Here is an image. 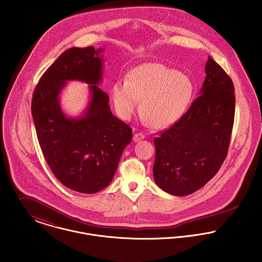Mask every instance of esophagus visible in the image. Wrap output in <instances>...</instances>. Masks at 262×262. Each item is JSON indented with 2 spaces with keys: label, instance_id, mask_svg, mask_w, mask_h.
<instances>
[{
  "label": "esophagus",
  "instance_id": "34e87169",
  "mask_svg": "<svg viewBox=\"0 0 262 262\" xmlns=\"http://www.w3.org/2000/svg\"><path fill=\"white\" fill-rule=\"evenodd\" d=\"M144 138H145V135L143 133H135L134 136H133V140L135 142H138V141H140V140H142Z\"/></svg>",
  "mask_w": 262,
  "mask_h": 262
}]
</instances>
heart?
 <instances>
[{
    "label": "heart",
    "instance_id": "1",
    "mask_svg": "<svg viewBox=\"0 0 262 262\" xmlns=\"http://www.w3.org/2000/svg\"><path fill=\"white\" fill-rule=\"evenodd\" d=\"M193 84L187 75L160 63L148 62L130 71L126 81L118 80L112 88L116 112L130 119L140 101L141 116L154 128L176 123L190 103Z\"/></svg>",
    "mask_w": 262,
    "mask_h": 262
}]
</instances>
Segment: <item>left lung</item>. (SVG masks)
I'll use <instances>...</instances> for the list:
<instances>
[{"label": "left lung", "instance_id": "8db88e82", "mask_svg": "<svg viewBox=\"0 0 262 262\" xmlns=\"http://www.w3.org/2000/svg\"><path fill=\"white\" fill-rule=\"evenodd\" d=\"M200 96L187 113L154 139L153 177L173 195H187L204 187L227 156L234 124V84L209 56Z\"/></svg>", "mask_w": 262, "mask_h": 262}]
</instances>
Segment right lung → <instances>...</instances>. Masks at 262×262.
<instances>
[{
	"instance_id": "1",
	"label": "right lung",
	"mask_w": 262,
	"mask_h": 262,
	"mask_svg": "<svg viewBox=\"0 0 262 262\" xmlns=\"http://www.w3.org/2000/svg\"><path fill=\"white\" fill-rule=\"evenodd\" d=\"M103 51L94 46L66 50L39 79L31 104L38 141L50 169L62 185L82 193H95L112 182L132 139V129L113 115L109 96L98 86ZM68 80L92 84L89 106L76 118L66 116L59 104Z\"/></svg>"
}]
</instances>
